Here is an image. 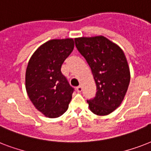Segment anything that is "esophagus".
Listing matches in <instances>:
<instances>
[{
	"mask_svg": "<svg viewBox=\"0 0 151 151\" xmlns=\"http://www.w3.org/2000/svg\"><path fill=\"white\" fill-rule=\"evenodd\" d=\"M76 89H77V91H78V92H81L82 91V86H81V85H79V86H78V87L76 88Z\"/></svg>",
	"mask_w": 151,
	"mask_h": 151,
	"instance_id": "1",
	"label": "esophagus"
}]
</instances>
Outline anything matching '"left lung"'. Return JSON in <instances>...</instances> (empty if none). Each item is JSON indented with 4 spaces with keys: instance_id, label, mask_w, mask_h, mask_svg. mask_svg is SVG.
Masks as SVG:
<instances>
[{
    "instance_id": "1",
    "label": "left lung",
    "mask_w": 151,
    "mask_h": 151,
    "mask_svg": "<svg viewBox=\"0 0 151 151\" xmlns=\"http://www.w3.org/2000/svg\"><path fill=\"white\" fill-rule=\"evenodd\" d=\"M75 45L92 70L96 94L87 100L92 113L107 115L124 99L130 81L126 57L120 47L103 36L74 39Z\"/></svg>"
}]
</instances>
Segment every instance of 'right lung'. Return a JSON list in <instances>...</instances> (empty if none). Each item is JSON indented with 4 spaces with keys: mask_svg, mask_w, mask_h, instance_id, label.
Here are the masks:
<instances>
[{
    "mask_svg": "<svg viewBox=\"0 0 151 151\" xmlns=\"http://www.w3.org/2000/svg\"><path fill=\"white\" fill-rule=\"evenodd\" d=\"M74 48L73 39H54L39 47L26 71V88L34 106L50 118L68 109L74 88L62 73V65Z\"/></svg>",
    "mask_w": 151,
    "mask_h": 151,
    "instance_id": "obj_1",
    "label": "right lung"
}]
</instances>
